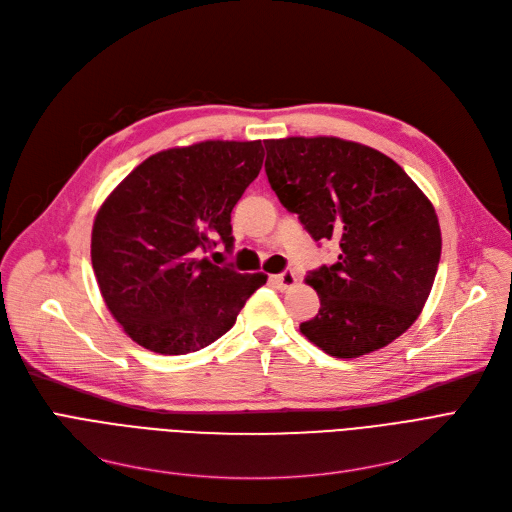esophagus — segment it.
<instances>
[{"label":"esophagus","instance_id":"obj_1","mask_svg":"<svg viewBox=\"0 0 512 512\" xmlns=\"http://www.w3.org/2000/svg\"><path fill=\"white\" fill-rule=\"evenodd\" d=\"M272 284H274L276 288H280V290H288V288H292L294 284H297V274H294L292 270H286V272H282V274L272 276Z\"/></svg>","mask_w":512,"mask_h":512}]
</instances>
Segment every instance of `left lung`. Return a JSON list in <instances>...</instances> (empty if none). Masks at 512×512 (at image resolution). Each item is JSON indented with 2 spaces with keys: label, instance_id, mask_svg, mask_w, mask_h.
Masks as SVG:
<instances>
[{
  "label": "left lung",
  "instance_id": "left-lung-1",
  "mask_svg": "<svg viewBox=\"0 0 512 512\" xmlns=\"http://www.w3.org/2000/svg\"><path fill=\"white\" fill-rule=\"evenodd\" d=\"M280 203L315 240H338L311 272L319 311L303 336L336 359L388 346L419 317L442 253L436 209L394 159L338 137L263 141Z\"/></svg>",
  "mask_w": 512,
  "mask_h": 512
}]
</instances>
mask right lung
Listing matches in <instances>:
<instances>
[{"instance_id": "add662e5", "label": "right lung", "mask_w": 512, "mask_h": 512, "mask_svg": "<svg viewBox=\"0 0 512 512\" xmlns=\"http://www.w3.org/2000/svg\"><path fill=\"white\" fill-rule=\"evenodd\" d=\"M263 164L261 141H203L147 157L99 207L91 261L101 297L147 351L186 355L224 336L265 274L201 251L232 247L230 213Z\"/></svg>"}]
</instances>
